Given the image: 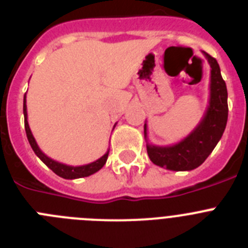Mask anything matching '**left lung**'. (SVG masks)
I'll list each match as a JSON object with an SVG mask.
<instances>
[{"mask_svg":"<svg viewBox=\"0 0 248 248\" xmlns=\"http://www.w3.org/2000/svg\"><path fill=\"white\" fill-rule=\"evenodd\" d=\"M211 67L210 99L202 119L185 139L174 145L159 146L148 143V125L144 124L146 150L155 165L172 171H190L199 168L217 145L227 124L226 83L221 77L217 61L202 52Z\"/></svg>","mask_w":248,"mask_h":248,"instance_id":"left-lung-1","label":"left lung"}]
</instances>
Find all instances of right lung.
<instances>
[{
	"label": "right lung",
	"mask_w": 248,
	"mask_h": 248,
	"mask_svg": "<svg viewBox=\"0 0 248 248\" xmlns=\"http://www.w3.org/2000/svg\"><path fill=\"white\" fill-rule=\"evenodd\" d=\"M23 115H25L26 134H27V139L28 141H30L31 148L33 149L34 154H36L39 159L42 160L43 163H45L46 165H47L48 168L54 172V174L58 175V176L63 177V179H69V180H72V179H79V177L89 176V175H93L94 172L99 171L100 169H102L103 166L105 165V163H107V159H108V155H109V150L107 151V153H105L100 159L95 160V161H93V163L91 164H87V165H80V166L65 165V164L58 163V161H56V160L50 159V157H48L47 155H46L41 149H39L38 144H37L36 139H34L32 131H31L30 125H28L26 94H25V97H23Z\"/></svg>",
	"instance_id": "add662e5"
}]
</instances>
